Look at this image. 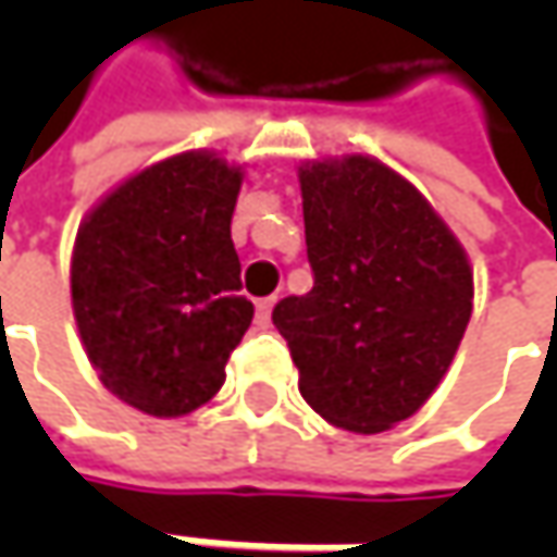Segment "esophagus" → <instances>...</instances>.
I'll return each mask as SVG.
<instances>
[{"label": "esophagus", "instance_id": "esophagus-1", "mask_svg": "<svg viewBox=\"0 0 557 557\" xmlns=\"http://www.w3.org/2000/svg\"><path fill=\"white\" fill-rule=\"evenodd\" d=\"M272 307H275V297L257 300V325H260V329H269V322H272Z\"/></svg>", "mask_w": 557, "mask_h": 557}]
</instances>
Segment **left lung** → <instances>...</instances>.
I'll list each match as a JSON object with an SVG mask.
<instances>
[{
  "label": "left lung",
  "instance_id": "obj_1",
  "mask_svg": "<svg viewBox=\"0 0 557 557\" xmlns=\"http://www.w3.org/2000/svg\"><path fill=\"white\" fill-rule=\"evenodd\" d=\"M312 290L275 304L300 394L334 428L381 434L437 391L474 307L468 253L409 180L347 154L297 170Z\"/></svg>",
  "mask_w": 557,
  "mask_h": 557
}]
</instances>
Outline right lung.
Instances as JSON below:
<instances>
[{
	"label": "right lung",
	"instance_id": "obj_1",
	"mask_svg": "<svg viewBox=\"0 0 557 557\" xmlns=\"http://www.w3.org/2000/svg\"><path fill=\"white\" fill-rule=\"evenodd\" d=\"M242 180L216 151H183L123 180L79 223V341L101 384L145 416L210 403L253 319L232 245Z\"/></svg>",
	"mask_w": 557,
	"mask_h": 557
}]
</instances>
